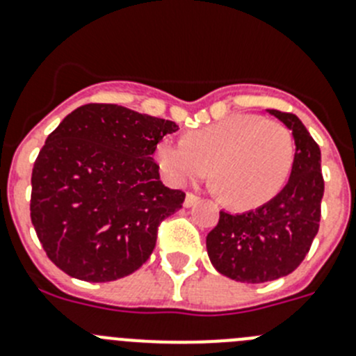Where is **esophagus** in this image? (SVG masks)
<instances>
[{"mask_svg": "<svg viewBox=\"0 0 356 356\" xmlns=\"http://www.w3.org/2000/svg\"><path fill=\"white\" fill-rule=\"evenodd\" d=\"M197 201H200V197L194 196V194H187V196H185V201H184V207L185 209H191V207L196 205Z\"/></svg>", "mask_w": 356, "mask_h": 356, "instance_id": "1", "label": "esophagus"}]
</instances>
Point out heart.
Here are the masks:
<instances>
[{
	"mask_svg": "<svg viewBox=\"0 0 356 356\" xmlns=\"http://www.w3.org/2000/svg\"><path fill=\"white\" fill-rule=\"evenodd\" d=\"M291 131L262 115L234 114L193 131L187 139L163 137L156 162L171 184L184 185L210 172L226 205L260 207L285 187L294 165Z\"/></svg>",
	"mask_w": 356,
	"mask_h": 356,
	"instance_id": "heart-1",
	"label": "heart"
}]
</instances>
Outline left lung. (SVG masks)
I'll list each match as a JSON object with an SVG mask.
<instances>
[{
  "label": "left lung",
  "instance_id": "obj_1",
  "mask_svg": "<svg viewBox=\"0 0 356 356\" xmlns=\"http://www.w3.org/2000/svg\"><path fill=\"white\" fill-rule=\"evenodd\" d=\"M292 131L294 165L289 181L271 201L244 213L219 212L207 235V253L221 275L242 284L287 276L303 262L317 235L325 180L321 149L300 118L267 110Z\"/></svg>",
  "mask_w": 356,
  "mask_h": 356
}]
</instances>
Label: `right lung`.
Here are the masks:
<instances>
[{
	"instance_id": "obj_1",
	"label": "right lung",
	"mask_w": 356,
	"mask_h": 356,
	"mask_svg": "<svg viewBox=\"0 0 356 356\" xmlns=\"http://www.w3.org/2000/svg\"><path fill=\"white\" fill-rule=\"evenodd\" d=\"M176 122L127 106H78L48 135L31 172V225L53 264L114 282L149 259L159 225L185 194L162 184L153 153Z\"/></svg>"
}]
</instances>
